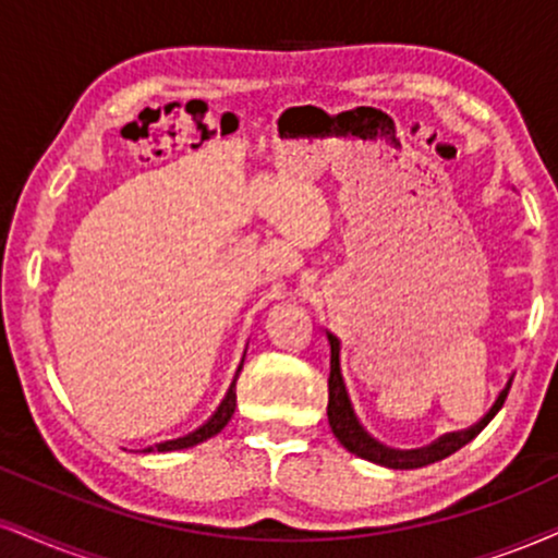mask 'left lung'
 <instances>
[{"label":"left lung","instance_id":"left-lung-1","mask_svg":"<svg viewBox=\"0 0 558 558\" xmlns=\"http://www.w3.org/2000/svg\"><path fill=\"white\" fill-rule=\"evenodd\" d=\"M327 340H330V381H327V385H330V402H327V421H330L335 439H338L348 452L355 454V458H364L368 462H374V465L392 468V471H415V468L432 465V462H439L449 458L452 452H458L460 447H465L468 441L475 439V436L488 426V421L501 411L509 387H512V381H507V387L501 389L499 398H496L494 405L488 408V413L483 415L478 424L465 428V432L445 434L441 439H436L434 445L421 449H392L374 439L359 421V415L353 411L351 395H348L343 368H340V340L330 332H327Z\"/></svg>","mask_w":558,"mask_h":558}]
</instances>
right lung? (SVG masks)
I'll return each instance as SVG.
<instances>
[{
    "label": "right lung",
    "instance_id": "add662e5",
    "mask_svg": "<svg viewBox=\"0 0 558 558\" xmlns=\"http://www.w3.org/2000/svg\"><path fill=\"white\" fill-rule=\"evenodd\" d=\"M244 355H246V353H244ZM241 366H244V359H241V364H239V368H236V377H239ZM236 377H233L231 387H228L226 398L220 400V405L215 408V413L210 415V418L205 421L203 426H199V428H194L192 434H186V436H179V439L163 441V445H156V447H147L145 452H156V449H158V452H177V449H190V447H197V445H203V441L210 439V436H215V434H220V432H223L228 421H231L233 411H236Z\"/></svg>",
    "mask_w": 558,
    "mask_h": 558
}]
</instances>
